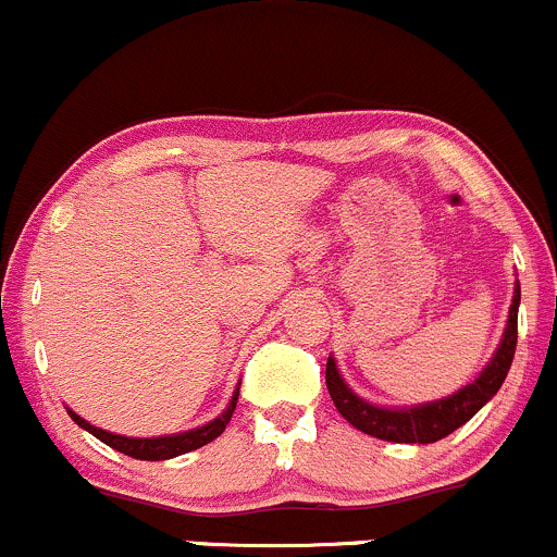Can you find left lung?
I'll return each mask as SVG.
<instances>
[{
    "label": "left lung",
    "mask_w": 557,
    "mask_h": 557,
    "mask_svg": "<svg viewBox=\"0 0 557 557\" xmlns=\"http://www.w3.org/2000/svg\"><path fill=\"white\" fill-rule=\"evenodd\" d=\"M518 304H521V285L516 283L510 314H507V327L497 351H494L492 362H488L486 368L481 370V375L475 377L473 383H468L466 388H460L451 396H444V399L428 401V405L407 409L370 405V401L359 399V396L346 386L335 359L327 357L325 381L330 396H333L335 409H338L354 428H359V431L368 433V436L383 438V442L433 444L438 442V438L449 436L451 431L466 425L505 383L518 344Z\"/></svg>",
    "instance_id": "1"
}]
</instances>
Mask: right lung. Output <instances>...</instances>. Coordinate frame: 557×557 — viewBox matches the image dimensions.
I'll list each match as a JSON object with an SVG mask.
<instances>
[{
	"mask_svg": "<svg viewBox=\"0 0 557 557\" xmlns=\"http://www.w3.org/2000/svg\"><path fill=\"white\" fill-rule=\"evenodd\" d=\"M237 394H240V388H235L227 409H224L219 418H213L211 423L193 428V431H185V433H174V436H152V438L119 436V433L102 431V428L87 423V420H84L82 414L73 412V409H69V414L73 418V423L82 425L84 431L91 433V436L100 438V442L108 444V447H113V449L124 451V455L134 457V460H171V457H180V455H185V451L206 447V444L213 442V438L222 436L224 428H227V423H230L232 412H235Z\"/></svg>",
	"mask_w": 557,
	"mask_h": 557,
	"instance_id": "right-lung-1",
	"label": "right lung"
}]
</instances>
